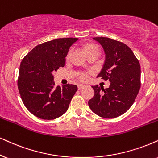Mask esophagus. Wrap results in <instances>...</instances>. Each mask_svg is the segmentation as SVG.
<instances>
[{
  "mask_svg": "<svg viewBox=\"0 0 158 158\" xmlns=\"http://www.w3.org/2000/svg\"><path fill=\"white\" fill-rule=\"evenodd\" d=\"M86 87L85 85H78V89H79V90H80V89H83L84 87Z\"/></svg>",
  "mask_w": 158,
  "mask_h": 158,
  "instance_id": "obj_1",
  "label": "esophagus"
}]
</instances>
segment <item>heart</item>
Instances as JSON below:
<instances>
[{
    "label": "heart",
    "mask_w": 158,
    "mask_h": 158,
    "mask_svg": "<svg viewBox=\"0 0 158 158\" xmlns=\"http://www.w3.org/2000/svg\"><path fill=\"white\" fill-rule=\"evenodd\" d=\"M84 49H85V52L87 53V55L88 56L95 53H99V48L95 44H87L84 47ZM71 54V49L68 52L66 59L69 58ZM92 73H93V71H90V70H89V71H79L77 72V77L78 79H79L81 81H86L88 79L89 75H91Z\"/></svg>",
    "instance_id": "b5f03b06"
}]
</instances>
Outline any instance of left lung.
Wrapping results in <instances>:
<instances>
[{
	"instance_id": "obj_1",
	"label": "left lung",
	"mask_w": 158,
	"mask_h": 158,
	"mask_svg": "<svg viewBox=\"0 0 158 158\" xmlns=\"http://www.w3.org/2000/svg\"><path fill=\"white\" fill-rule=\"evenodd\" d=\"M93 39L102 45L106 53L104 65L97 77L111 84L105 89L93 86L95 95L88 104L99 117L115 118L126 112L136 98L141 87L140 63L125 44L106 37Z\"/></svg>"
}]
</instances>
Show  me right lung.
<instances>
[{
  "label": "right lung",
  "mask_w": 158,
  "mask_h": 158,
  "mask_svg": "<svg viewBox=\"0 0 158 158\" xmlns=\"http://www.w3.org/2000/svg\"><path fill=\"white\" fill-rule=\"evenodd\" d=\"M78 39L63 38L37 45L22 60L17 86L30 112L43 119H57L65 113L77 86H56L53 71L64 67L70 47Z\"/></svg>",
  "instance_id": "obj_1"
}]
</instances>
